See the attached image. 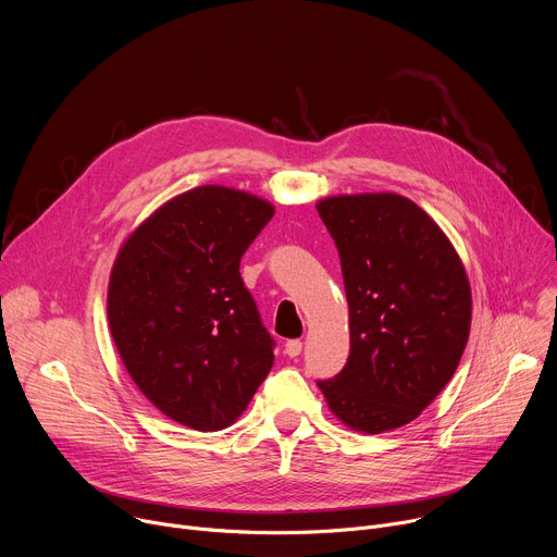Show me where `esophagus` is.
Returning a JSON list of instances; mask_svg holds the SVG:
<instances>
[{
  "label": "esophagus",
  "mask_w": 557,
  "mask_h": 557,
  "mask_svg": "<svg viewBox=\"0 0 557 557\" xmlns=\"http://www.w3.org/2000/svg\"><path fill=\"white\" fill-rule=\"evenodd\" d=\"M284 352H286L288 357H297V355L301 352V342H299V339H288V342L284 344Z\"/></svg>",
  "instance_id": "esophagus-1"
}]
</instances>
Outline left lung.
<instances>
[{
	"label": "left lung",
	"instance_id": "obj_1",
	"mask_svg": "<svg viewBox=\"0 0 557 557\" xmlns=\"http://www.w3.org/2000/svg\"><path fill=\"white\" fill-rule=\"evenodd\" d=\"M317 211L339 251L350 355L317 381L350 430L414 421L447 385L469 337L471 290L441 226L399 194L333 196Z\"/></svg>",
	"mask_w": 557,
	"mask_h": 557
}]
</instances>
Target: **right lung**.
<instances>
[{
	"label": "right lung",
	"mask_w": 557,
	"mask_h": 557,
	"mask_svg": "<svg viewBox=\"0 0 557 557\" xmlns=\"http://www.w3.org/2000/svg\"><path fill=\"white\" fill-rule=\"evenodd\" d=\"M251 194L205 185L153 211L121 247L108 322L138 389L198 432L228 428L273 366L240 260L273 218Z\"/></svg>",
	"instance_id": "add662e5"
}]
</instances>
